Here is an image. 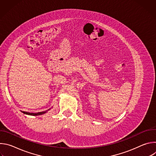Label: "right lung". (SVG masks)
<instances>
[{
	"instance_id": "add662e5",
	"label": "right lung",
	"mask_w": 156,
	"mask_h": 156,
	"mask_svg": "<svg viewBox=\"0 0 156 156\" xmlns=\"http://www.w3.org/2000/svg\"><path fill=\"white\" fill-rule=\"evenodd\" d=\"M51 108H52V107H51ZM51 108H49L48 110H46V111H43V112H37V113L27 112H24V111H21V112H22V113H23V114H26V115H33V116H37V115H42V114H44L47 113L49 110H51Z\"/></svg>"
}]
</instances>
